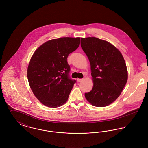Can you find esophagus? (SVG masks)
<instances>
[{
  "mask_svg": "<svg viewBox=\"0 0 148 148\" xmlns=\"http://www.w3.org/2000/svg\"><path fill=\"white\" fill-rule=\"evenodd\" d=\"M84 80V79H77V82H82L83 80Z\"/></svg>",
  "mask_w": 148,
  "mask_h": 148,
  "instance_id": "34e87169",
  "label": "esophagus"
}]
</instances>
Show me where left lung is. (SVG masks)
<instances>
[{
	"label": "left lung",
	"instance_id": "left-lung-1",
	"mask_svg": "<svg viewBox=\"0 0 148 148\" xmlns=\"http://www.w3.org/2000/svg\"><path fill=\"white\" fill-rule=\"evenodd\" d=\"M81 47L90 64L92 89L86 99L97 107L109 106L120 95L127 80V71L120 51L106 40L95 37L81 39Z\"/></svg>",
	"mask_w": 148,
	"mask_h": 148
}]
</instances>
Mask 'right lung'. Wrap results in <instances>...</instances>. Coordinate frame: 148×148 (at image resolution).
Listing matches in <instances>:
<instances>
[{"label":"right lung","mask_w":148,"mask_h":148,"mask_svg":"<svg viewBox=\"0 0 148 148\" xmlns=\"http://www.w3.org/2000/svg\"><path fill=\"white\" fill-rule=\"evenodd\" d=\"M80 38H60L44 42L33 54L27 69L31 89L43 105L56 108L68 100L76 82L69 76L68 55L79 46Z\"/></svg>","instance_id":"obj_1"}]
</instances>
